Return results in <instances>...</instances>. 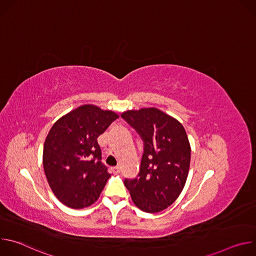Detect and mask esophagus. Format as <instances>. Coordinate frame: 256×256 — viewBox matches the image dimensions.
<instances>
[{"label":"esophagus","instance_id":"obj_1","mask_svg":"<svg viewBox=\"0 0 256 256\" xmlns=\"http://www.w3.org/2000/svg\"><path fill=\"white\" fill-rule=\"evenodd\" d=\"M120 167H114V168H112V172H114V173H120Z\"/></svg>","mask_w":256,"mask_h":256}]
</instances>
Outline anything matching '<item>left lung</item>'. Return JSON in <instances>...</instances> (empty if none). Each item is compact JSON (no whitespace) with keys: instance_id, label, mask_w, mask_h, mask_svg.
Segmentation results:
<instances>
[{"instance_id":"left-lung-1","label":"left lung","mask_w":256,"mask_h":256,"mask_svg":"<svg viewBox=\"0 0 256 256\" xmlns=\"http://www.w3.org/2000/svg\"><path fill=\"white\" fill-rule=\"evenodd\" d=\"M122 118L144 140L140 173L126 179L134 204L142 212H158L171 206L184 190L190 164V144L176 118L155 107L126 110Z\"/></svg>"}]
</instances>
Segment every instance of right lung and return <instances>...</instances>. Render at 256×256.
<instances>
[{
    "instance_id": "obj_1",
    "label": "right lung",
    "mask_w": 256,
    "mask_h": 256,
    "mask_svg": "<svg viewBox=\"0 0 256 256\" xmlns=\"http://www.w3.org/2000/svg\"><path fill=\"white\" fill-rule=\"evenodd\" d=\"M118 118L92 104L77 107L52 126L44 146L42 163L56 198L70 208L93 204L112 175L101 163L97 138Z\"/></svg>"
}]
</instances>
